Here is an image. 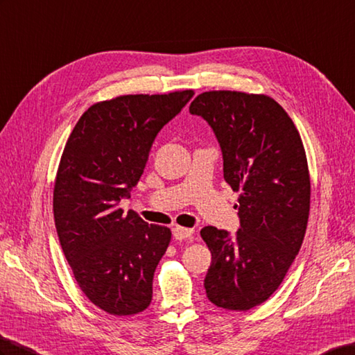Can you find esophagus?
<instances>
[{
  "instance_id": "esophagus-1",
  "label": "esophagus",
  "mask_w": 355,
  "mask_h": 355,
  "mask_svg": "<svg viewBox=\"0 0 355 355\" xmlns=\"http://www.w3.org/2000/svg\"><path fill=\"white\" fill-rule=\"evenodd\" d=\"M193 233H194L193 229H187V227H180V226L173 227V236H175V239H179V241L191 238Z\"/></svg>"
}]
</instances>
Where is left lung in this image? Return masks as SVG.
<instances>
[{
	"label": "left lung",
	"mask_w": 355,
	"mask_h": 355,
	"mask_svg": "<svg viewBox=\"0 0 355 355\" xmlns=\"http://www.w3.org/2000/svg\"><path fill=\"white\" fill-rule=\"evenodd\" d=\"M189 112L212 128L224 179L239 191L235 236L214 226L200 230L212 254L206 295L215 306L245 312L277 291L304 239L310 209L304 146L288 112L265 94L205 92Z\"/></svg>",
	"instance_id": "left-lung-1"
}]
</instances>
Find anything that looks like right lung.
<instances>
[{
  "mask_svg": "<svg viewBox=\"0 0 355 355\" xmlns=\"http://www.w3.org/2000/svg\"><path fill=\"white\" fill-rule=\"evenodd\" d=\"M194 96L126 94L98 102L67 138L54 185L60 245L78 286L110 315H135L152 301L168 227L148 224L120 200L138 184L161 129Z\"/></svg>",
  "mask_w": 355,
  "mask_h": 355,
  "instance_id": "right-lung-1",
  "label": "right lung"
}]
</instances>
